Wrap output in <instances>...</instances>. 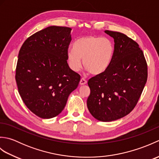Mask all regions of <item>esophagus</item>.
<instances>
[{
    "mask_svg": "<svg viewBox=\"0 0 159 159\" xmlns=\"http://www.w3.org/2000/svg\"><path fill=\"white\" fill-rule=\"evenodd\" d=\"M85 84H87V80L83 78V79H80V85H85Z\"/></svg>",
    "mask_w": 159,
    "mask_h": 159,
    "instance_id": "esophagus-1",
    "label": "esophagus"
}]
</instances>
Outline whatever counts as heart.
Listing matches in <instances>:
<instances>
[{
  "label": "heart",
  "mask_w": 159,
  "mask_h": 159,
  "mask_svg": "<svg viewBox=\"0 0 159 159\" xmlns=\"http://www.w3.org/2000/svg\"><path fill=\"white\" fill-rule=\"evenodd\" d=\"M73 49L67 52L70 69L78 72L82 67L93 75H99L109 68L113 58L114 46L109 39L96 35L78 38L73 43Z\"/></svg>",
  "instance_id": "heart-1"
}]
</instances>
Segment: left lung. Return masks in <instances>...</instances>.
Segmentation results:
<instances>
[{
	"label": "left lung",
	"mask_w": 159,
	"mask_h": 159,
	"mask_svg": "<svg viewBox=\"0 0 159 159\" xmlns=\"http://www.w3.org/2000/svg\"><path fill=\"white\" fill-rule=\"evenodd\" d=\"M114 39V55L104 73L88 80L87 105L102 121H114L130 113L139 100L148 78L143 51L137 42L119 32L105 31Z\"/></svg>",
	"instance_id": "left-lung-1"
}]
</instances>
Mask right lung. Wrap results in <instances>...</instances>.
Returning a JSON list of instances; mask_svg holds the SVG:
<instances>
[{"instance_id":"1","label":"right lung","mask_w":159,"mask_h":159,"mask_svg":"<svg viewBox=\"0 0 159 159\" xmlns=\"http://www.w3.org/2000/svg\"><path fill=\"white\" fill-rule=\"evenodd\" d=\"M71 31L48 26L29 37L19 51L16 72L18 92L28 109L43 119L58 116L80 82V75L67 62Z\"/></svg>"}]
</instances>
